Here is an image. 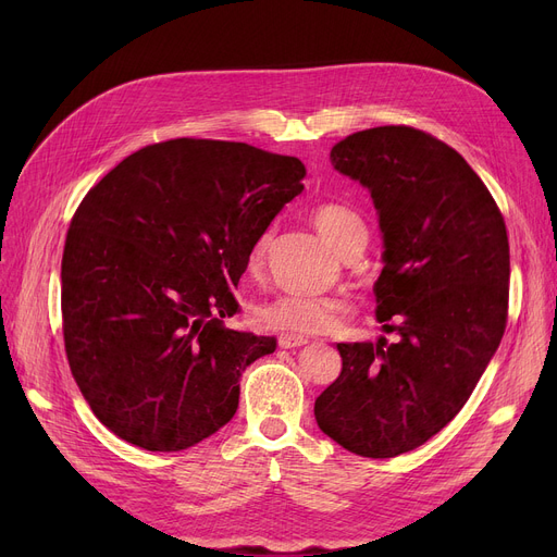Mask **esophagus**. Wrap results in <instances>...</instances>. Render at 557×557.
<instances>
[{"label":"esophagus","mask_w":557,"mask_h":557,"mask_svg":"<svg viewBox=\"0 0 557 557\" xmlns=\"http://www.w3.org/2000/svg\"><path fill=\"white\" fill-rule=\"evenodd\" d=\"M277 343H280V347H284V349H290V347H300V345H307V343H309V338H305V336H294V334H282Z\"/></svg>","instance_id":"1"}]
</instances>
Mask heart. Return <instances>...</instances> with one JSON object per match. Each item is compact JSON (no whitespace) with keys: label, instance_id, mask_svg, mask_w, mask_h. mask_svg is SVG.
I'll use <instances>...</instances> for the list:
<instances>
[{"label":"heart","instance_id":"b5f03b06","mask_svg":"<svg viewBox=\"0 0 557 557\" xmlns=\"http://www.w3.org/2000/svg\"><path fill=\"white\" fill-rule=\"evenodd\" d=\"M315 230L323 234V239L338 248V244L361 225V219L336 202L318 205L311 214ZM269 246V234L259 237L250 252V263H257L263 257V250ZM343 311V302L338 298L327 296H300V294H284L275 300L261 305L257 315L267 327L284 332V334H318L332 327L336 315Z\"/></svg>","mask_w":557,"mask_h":557}]
</instances>
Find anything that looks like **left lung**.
<instances>
[{
	"label": "left lung",
	"instance_id": "1",
	"mask_svg": "<svg viewBox=\"0 0 557 557\" xmlns=\"http://www.w3.org/2000/svg\"><path fill=\"white\" fill-rule=\"evenodd\" d=\"M330 160L370 191L384 239L376 320L397 341L336 343L343 370L313 416L343 449L393 458L458 416L502 343L506 223L465 158L422 131H359Z\"/></svg>",
	"mask_w": 557,
	"mask_h": 557
}]
</instances>
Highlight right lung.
I'll return each mask as SVG.
<instances>
[{"label":"right lung","instance_id":"1","mask_svg":"<svg viewBox=\"0 0 557 557\" xmlns=\"http://www.w3.org/2000/svg\"><path fill=\"white\" fill-rule=\"evenodd\" d=\"M305 175L298 158L183 137L87 191L63 252V334L83 397L116 437L181 451L237 413L244 370L277 341L223 325L239 311L230 288Z\"/></svg>","mask_w":557,"mask_h":557}]
</instances>
